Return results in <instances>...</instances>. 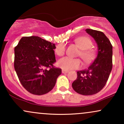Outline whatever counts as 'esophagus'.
I'll list each match as a JSON object with an SVG mask.
<instances>
[{
    "label": "esophagus",
    "mask_w": 124,
    "mask_h": 124,
    "mask_svg": "<svg viewBox=\"0 0 124 124\" xmlns=\"http://www.w3.org/2000/svg\"><path fill=\"white\" fill-rule=\"evenodd\" d=\"M68 71L64 70H62V73H63V74H67V73H68Z\"/></svg>",
    "instance_id": "esophagus-1"
}]
</instances>
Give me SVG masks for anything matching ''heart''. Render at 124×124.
<instances>
[{
    "label": "heart",
    "mask_w": 124,
    "mask_h": 124,
    "mask_svg": "<svg viewBox=\"0 0 124 124\" xmlns=\"http://www.w3.org/2000/svg\"><path fill=\"white\" fill-rule=\"evenodd\" d=\"M75 43L81 49L79 55L85 63H89L94 59L95 52L91 47L92 42L89 38L86 36H81L75 40ZM65 52V45L63 43H60L55 49V53L58 56H62ZM81 62L78 59L64 57L59 59L57 62V65L60 68L64 70L78 69L81 67Z\"/></svg>",
    "instance_id": "b5f03b06"
}]
</instances>
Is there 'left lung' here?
<instances>
[{
    "label": "left lung",
    "mask_w": 124,
    "mask_h": 124,
    "mask_svg": "<svg viewBox=\"0 0 124 124\" xmlns=\"http://www.w3.org/2000/svg\"><path fill=\"white\" fill-rule=\"evenodd\" d=\"M85 31L96 43L97 56L87 69L77 71L72 86L78 93L87 96L97 93L106 85L113 67V46L102 32L92 29Z\"/></svg>",
    "instance_id": "obj_1"
}]
</instances>
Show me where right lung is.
<instances>
[{
    "mask_svg": "<svg viewBox=\"0 0 124 124\" xmlns=\"http://www.w3.org/2000/svg\"><path fill=\"white\" fill-rule=\"evenodd\" d=\"M54 49L55 44L36 36L23 37L14 48V69L31 93L42 95L52 91L62 74V69L53 65Z\"/></svg>",
    "mask_w": 124,
    "mask_h": 124,
    "instance_id": "1",
    "label": "right lung"
}]
</instances>
